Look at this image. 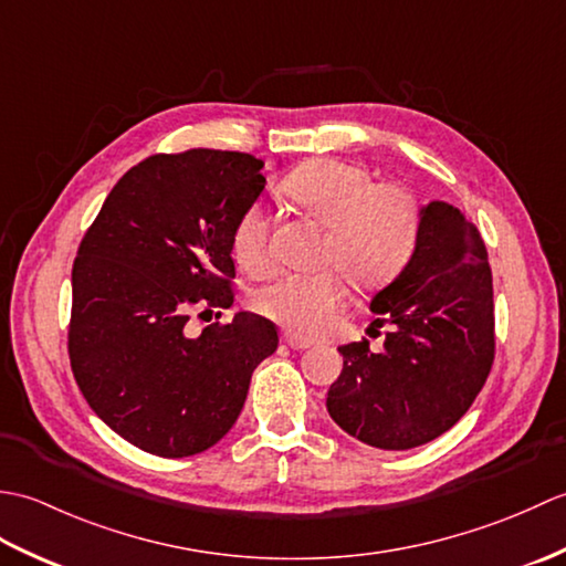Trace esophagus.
<instances>
[{"label":"esophagus","mask_w":566,"mask_h":566,"mask_svg":"<svg viewBox=\"0 0 566 566\" xmlns=\"http://www.w3.org/2000/svg\"><path fill=\"white\" fill-rule=\"evenodd\" d=\"M282 343L286 347H292V350H306V347H311V340L296 338V335H292V333H282Z\"/></svg>","instance_id":"obj_1"}]
</instances>
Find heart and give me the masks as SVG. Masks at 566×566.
<instances>
[{"mask_svg": "<svg viewBox=\"0 0 566 566\" xmlns=\"http://www.w3.org/2000/svg\"><path fill=\"white\" fill-rule=\"evenodd\" d=\"M282 191L298 209L326 228L318 262L347 282L375 286L389 282L413 252L418 207L399 185H375L367 170L338 160H314L284 179ZM272 216L252 203L233 228V255L240 268L260 272L270 262ZM345 302L343 282L333 272H284L250 296L260 316L292 333H316Z\"/></svg>", "mask_w": 566, "mask_h": 566, "instance_id": "heart-1", "label": "heart"}]
</instances>
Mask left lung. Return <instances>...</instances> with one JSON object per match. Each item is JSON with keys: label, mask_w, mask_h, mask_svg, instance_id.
Returning <instances> with one entry per match:
<instances>
[{"label": "left lung", "mask_w": 566, "mask_h": 566, "mask_svg": "<svg viewBox=\"0 0 566 566\" xmlns=\"http://www.w3.org/2000/svg\"><path fill=\"white\" fill-rule=\"evenodd\" d=\"M389 326L379 353L340 345V377L326 408L347 436L379 450H411L460 420L494 363V284L474 223L448 201L418 211L406 268L369 302Z\"/></svg>", "instance_id": "8db88e82"}]
</instances>
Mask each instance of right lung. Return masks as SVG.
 <instances>
[{"instance_id": "obj_1", "label": "right lung", "mask_w": 566, "mask_h": 566, "mask_svg": "<svg viewBox=\"0 0 566 566\" xmlns=\"http://www.w3.org/2000/svg\"><path fill=\"white\" fill-rule=\"evenodd\" d=\"M264 163L195 148L153 155L118 179L72 264L70 365L106 426L158 457L209 450L243 411L276 350L268 318L240 311L191 333V308H228L233 228Z\"/></svg>"}]
</instances>
